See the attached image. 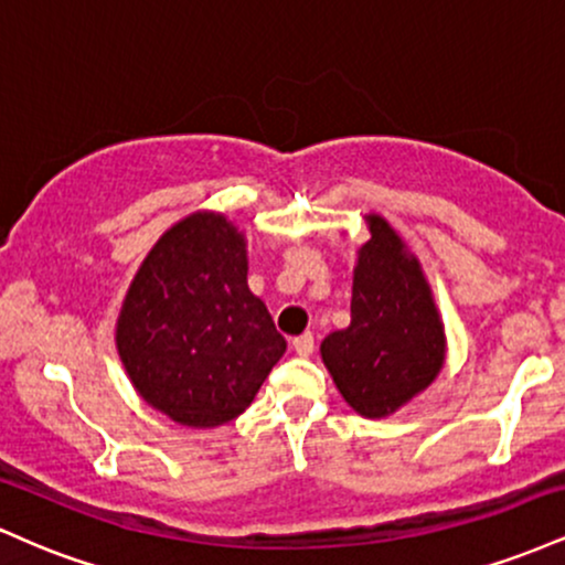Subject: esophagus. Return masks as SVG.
<instances>
[{
    "label": "esophagus",
    "instance_id": "1",
    "mask_svg": "<svg viewBox=\"0 0 565 565\" xmlns=\"http://www.w3.org/2000/svg\"><path fill=\"white\" fill-rule=\"evenodd\" d=\"M291 348H295L297 355H302V359H308V355L313 353V348H316L313 334L305 332V334H300V337H295V340H291Z\"/></svg>",
    "mask_w": 565,
    "mask_h": 565
}]
</instances>
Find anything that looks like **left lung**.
<instances>
[{"mask_svg": "<svg viewBox=\"0 0 565 565\" xmlns=\"http://www.w3.org/2000/svg\"><path fill=\"white\" fill-rule=\"evenodd\" d=\"M353 268L350 327L321 342V361L355 414L391 417L438 377L446 329L423 263L377 212Z\"/></svg>", "mask_w": 565, "mask_h": 565, "instance_id": "8db88e82", "label": "left lung"}]
</instances>
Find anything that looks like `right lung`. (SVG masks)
Listing matches in <instances>:
<instances>
[{"label":"right lung","mask_w":565,"mask_h":565,"mask_svg":"<svg viewBox=\"0 0 565 565\" xmlns=\"http://www.w3.org/2000/svg\"><path fill=\"white\" fill-rule=\"evenodd\" d=\"M246 270L244 231L199 210L161 233L129 284L116 350L140 398L172 423L236 419L287 350Z\"/></svg>","instance_id":"right-lung-1"}]
</instances>
